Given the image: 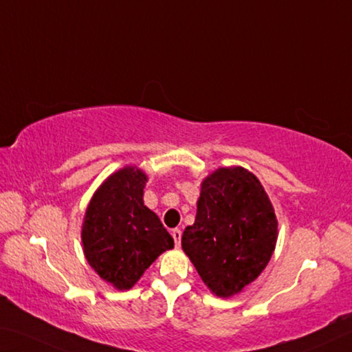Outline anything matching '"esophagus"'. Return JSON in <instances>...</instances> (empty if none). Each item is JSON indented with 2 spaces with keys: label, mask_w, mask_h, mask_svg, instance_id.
I'll use <instances>...</instances> for the list:
<instances>
[{
  "label": "esophagus",
  "mask_w": 352,
  "mask_h": 352,
  "mask_svg": "<svg viewBox=\"0 0 352 352\" xmlns=\"http://www.w3.org/2000/svg\"><path fill=\"white\" fill-rule=\"evenodd\" d=\"M171 236L175 239L176 245H181V238H182V232L179 229H173L171 230Z\"/></svg>",
  "instance_id": "34e87169"
}]
</instances>
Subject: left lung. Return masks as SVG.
<instances>
[{
  "label": "left lung",
  "instance_id": "obj_1",
  "mask_svg": "<svg viewBox=\"0 0 352 352\" xmlns=\"http://www.w3.org/2000/svg\"><path fill=\"white\" fill-rule=\"evenodd\" d=\"M193 226L182 250L210 292L230 298L254 283L270 261L278 219L266 190L244 166H219L201 182Z\"/></svg>",
  "mask_w": 352,
  "mask_h": 352
}]
</instances>
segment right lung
I'll return each mask as SVG.
<instances>
[{
  "label": "right lung",
  "instance_id": "obj_1",
  "mask_svg": "<svg viewBox=\"0 0 352 352\" xmlns=\"http://www.w3.org/2000/svg\"><path fill=\"white\" fill-rule=\"evenodd\" d=\"M148 176L135 165L114 171L86 207L83 254L89 266L117 291H128L175 241L156 213L144 204Z\"/></svg>",
  "mask_w": 352,
  "mask_h": 352
}]
</instances>
